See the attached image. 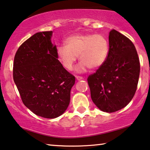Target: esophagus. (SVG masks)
Returning a JSON list of instances; mask_svg holds the SVG:
<instances>
[{"label": "esophagus", "instance_id": "34e87169", "mask_svg": "<svg viewBox=\"0 0 150 150\" xmlns=\"http://www.w3.org/2000/svg\"><path fill=\"white\" fill-rule=\"evenodd\" d=\"M76 79H77V80H81V79H83V78L81 77V76H76Z\"/></svg>", "mask_w": 150, "mask_h": 150}]
</instances>
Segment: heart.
Listing matches in <instances>:
<instances>
[{
  "mask_svg": "<svg viewBox=\"0 0 150 150\" xmlns=\"http://www.w3.org/2000/svg\"><path fill=\"white\" fill-rule=\"evenodd\" d=\"M64 44L57 49V57L68 71L73 69L78 55L81 60L76 68L78 73L86 72L89 68L100 69L108 58L109 41L100 34H75L67 37Z\"/></svg>",
  "mask_w": 150,
  "mask_h": 150,
  "instance_id": "obj_1",
  "label": "heart"
}]
</instances>
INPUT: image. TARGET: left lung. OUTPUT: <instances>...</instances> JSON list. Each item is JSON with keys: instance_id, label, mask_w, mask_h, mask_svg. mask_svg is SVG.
I'll return each mask as SVG.
<instances>
[{"instance_id": "left-lung-1", "label": "left lung", "mask_w": 150, "mask_h": 150, "mask_svg": "<svg viewBox=\"0 0 150 150\" xmlns=\"http://www.w3.org/2000/svg\"><path fill=\"white\" fill-rule=\"evenodd\" d=\"M109 54L102 67L89 75L92 100L101 111L112 113L124 108L136 92L140 62L134 44L117 30L109 35Z\"/></svg>"}]
</instances>
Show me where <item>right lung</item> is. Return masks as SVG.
I'll return each mask as SVG.
<instances>
[{
	"label": "right lung",
	"mask_w": 150,
	"mask_h": 150,
	"mask_svg": "<svg viewBox=\"0 0 150 150\" xmlns=\"http://www.w3.org/2000/svg\"><path fill=\"white\" fill-rule=\"evenodd\" d=\"M52 31L37 33L18 48L13 75L23 103L39 116L53 119L67 110L75 78L62 67Z\"/></svg>",
	"instance_id": "right-lung-1"
}]
</instances>
